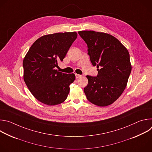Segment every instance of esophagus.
<instances>
[{
    "mask_svg": "<svg viewBox=\"0 0 152 152\" xmlns=\"http://www.w3.org/2000/svg\"><path fill=\"white\" fill-rule=\"evenodd\" d=\"M75 76H76V79H79V78H80V77H82V75H78V74H75Z\"/></svg>",
    "mask_w": 152,
    "mask_h": 152,
    "instance_id": "esophagus-1",
    "label": "esophagus"
}]
</instances>
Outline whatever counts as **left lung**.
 I'll list each match as a JSON object with an SVG mask.
<instances>
[{"label": "left lung", "mask_w": 152, "mask_h": 152, "mask_svg": "<svg viewBox=\"0 0 152 152\" xmlns=\"http://www.w3.org/2000/svg\"><path fill=\"white\" fill-rule=\"evenodd\" d=\"M88 45V53L97 77L86 76L88 83L83 91L86 98L98 106L116 101L125 90L132 70L129 53L114 36L93 31L78 32Z\"/></svg>", "instance_id": "8db88e82"}]
</instances>
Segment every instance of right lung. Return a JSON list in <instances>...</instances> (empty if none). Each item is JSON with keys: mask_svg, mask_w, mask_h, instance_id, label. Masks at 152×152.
I'll use <instances>...</instances> for the list:
<instances>
[{"mask_svg": "<svg viewBox=\"0 0 152 152\" xmlns=\"http://www.w3.org/2000/svg\"><path fill=\"white\" fill-rule=\"evenodd\" d=\"M77 36L76 32L43 35L33 43L25 55L23 79L29 90L40 102L53 106L67 99L70 85L76 76L55 68L58 61H63Z\"/></svg>", "mask_w": 152, "mask_h": 152, "instance_id": "obj_1", "label": "right lung"}]
</instances>
